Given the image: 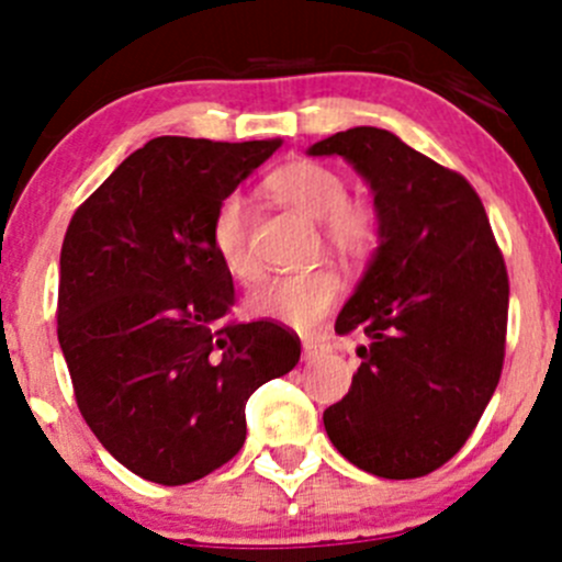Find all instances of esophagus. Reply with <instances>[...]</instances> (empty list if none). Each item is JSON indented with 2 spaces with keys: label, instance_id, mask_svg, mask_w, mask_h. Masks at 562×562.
Here are the masks:
<instances>
[{
  "label": "esophagus",
  "instance_id": "1",
  "mask_svg": "<svg viewBox=\"0 0 562 562\" xmlns=\"http://www.w3.org/2000/svg\"><path fill=\"white\" fill-rule=\"evenodd\" d=\"M302 350H304V361H315L317 356H323V353H326V350H328V345H323L321 339H304Z\"/></svg>",
  "mask_w": 562,
  "mask_h": 562
}]
</instances>
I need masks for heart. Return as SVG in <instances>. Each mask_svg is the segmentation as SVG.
Wrapping results in <instances>:
<instances>
[{
  "label": "heart",
  "mask_w": 562,
  "mask_h": 562,
  "mask_svg": "<svg viewBox=\"0 0 562 562\" xmlns=\"http://www.w3.org/2000/svg\"><path fill=\"white\" fill-rule=\"evenodd\" d=\"M277 201L288 203L313 223H321L323 241L337 258L359 260L375 247L378 214L370 203L348 201V184L323 162L299 160L282 166L266 181ZM212 249L234 280L255 282L260 269L247 247V203L239 192H228L212 217ZM339 277L328 266L271 277L249 293L247 310L255 317L310 331L339 296Z\"/></svg>",
  "instance_id": "heart-1"
}]
</instances>
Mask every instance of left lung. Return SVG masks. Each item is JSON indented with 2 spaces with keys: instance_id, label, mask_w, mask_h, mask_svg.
Wrapping results in <instances>:
<instances>
[{
  "instance_id": "left-lung-1",
  "label": "left lung",
  "mask_w": 562,
  "mask_h": 562,
  "mask_svg": "<svg viewBox=\"0 0 562 562\" xmlns=\"http://www.w3.org/2000/svg\"><path fill=\"white\" fill-rule=\"evenodd\" d=\"M307 155H339L370 184L381 241L334 326L367 345L323 427L356 468L418 479L462 449L501 381L506 263L468 179L389 130H345Z\"/></svg>"
}]
</instances>
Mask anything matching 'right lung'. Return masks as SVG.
Here are the masks:
<instances>
[{"mask_svg":"<svg viewBox=\"0 0 562 562\" xmlns=\"http://www.w3.org/2000/svg\"><path fill=\"white\" fill-rule=\"evenodd\" d=\"M280 144L162 135L67 225L56 334L78 411L140 479L179 486L223 468L245 446L249 394L299 364L280 323H223L234 280L209 236L217 203Z\"/></svg>","mask_w":562,"mask_h":562,"instance_id":"1","label":"right lung"}]
</instances>
